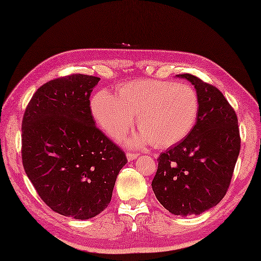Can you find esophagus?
<instances>
[{
  "mask_svg": "<svg viewBox=\"0 0 261 261\" xmlns=\"http://www.w3.org/2000/svg\"><path fill=\"white\" fill-rule=\"evenodd\" d=\"M137 157H138L137 153H131V152L126 153V158H127V160H129V162H132V160H135Z\"/></svg>",
  "mask_w": 261,
  "mask_h": 261,
  "instance_id": "obj_1",
  "label": "esophagus"
}]
</instances>
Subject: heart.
I'll return each instance as SVG.
<instances>
[{"mask_svg": "<svg viewBox=\"0 0 261 261\" xmlns=\"http://www.w3.org/2000/svg\"><path fill=\"white\" fill-rule=\"evenodd\" d=\"M91 112L96 123L113 138L130 129L138 115L142 130L131 140L134 146L150 145L169 148L182 141L196 124L199 99L188 84L159 80L125 82L118 95L107 90L97 92L91 101Z\"/></svg>", "mask_w": 261, "mask_h": 261, "instance_id": "obj_1", "label": "heart"}]
</instances>
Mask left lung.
I'll list each match as a JSON object with an SVG mask.
<instances>
[{"label": "left lung", "mask_w": 261, "mask_h": 261, "mask_svg": "<svg viewBox=\"0 0 261 261\" xmlns=\"http://www.w3.org/2000/svg\"><path fill=\"white\" fill-rule=\"evenodd\" d=\"M194 85L199 112L192 132L158 158L152 191L171 214L198 215L228 191L240 152L238 118L223 94L191 74L176 75Z\"/></svg>", "instance_id": "obj_1"}]
</instances>
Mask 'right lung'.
<instances>
[{"instance_id":"1","label":"right lung","mask_w":261,"mask_h":261,"mask_svg":"<svg viewBox=\"0 0 261 261\" xmlns=\"http://www.w3.org/2000/svg\"><path fill=\"white\" fill-rule=\"evenodd\" d=\"M99 79L75 74L46 83L22 121V162L55 212L88 220L108 206L124 152L95 126L90 96Z\"/></svg>"}]
</instances>
